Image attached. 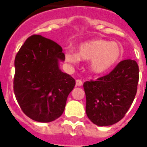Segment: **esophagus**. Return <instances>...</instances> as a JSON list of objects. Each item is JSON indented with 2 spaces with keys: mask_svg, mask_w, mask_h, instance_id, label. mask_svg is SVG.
Segmentation results:
<instances>
[{
  "mask_svg": "<svg viewBox=\"0 0 147 147\" xmlns=\"http://www.w3.org/2000/svg\"><path fill=\"white\" fill-rule=\"evenodd\" d=\"M82 85V81L80 80V79H77L76 80V86H78V87H81Z\"/></svg>",
  "mask_w": 147,
  "mask_h": 147,
  "instance_id": "esophagus-1",
  "label": "esophagus"
}]
</instances>
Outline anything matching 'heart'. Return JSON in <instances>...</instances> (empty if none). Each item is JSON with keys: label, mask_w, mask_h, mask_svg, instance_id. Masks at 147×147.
Listing matches in <instances>:
<instances>
[{"label": "heart", "mask_w": 147, "mask_h": 147, "mask_svg": "<svg viewBox=\"0 0 147 147\" xmlns=\"http://www.w3.org/2000/svg\"><path fill=\"white\" fill-rule=\"evenodd\" d=\"M121 47L117 42L104 39H92L79 45L78 54L65 52L67 62L77 65L80 58L91 59V69L96 74H104L110 70L121 56Z\"/></svg>", "instance_id": "obj_1"}]
</instances>
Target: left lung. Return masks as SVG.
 <instances>
[{"instance_id": "obj_1", "label": "left lung", "mask_w": 147, "mask_h": 147, "mask_svg": "<svg viewBox=\"0 0 147 147\" xmlns=\"http://www.w3.org/2000/svg\"><path fill=\"white\" fill-rule=\"evenodd\" d=\"M138 79V63L124 59L110 74L84 82L88 119L98 126H109L121 120L135 98Z\"/></svg>"}]
</instances>
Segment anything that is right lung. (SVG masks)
I'll return each instance as SVG.
<instances>
[{"mask_svg": "<svg viewBox=\"0 0 147 147\" xmlns=\"http://www.w3.org/2000/svg\"><path fill=\"white\" fill-rule=\"evenodd\" d=\"M62 47L41 35L29 37L14 59V92L21 110L30 119L49 123L63 114L74 78L59 69Z\"/></svg>", "mask_w": 147, "mask_h": 147, "instance_id": "add662e5", "label": "right lung"}]
</instances>
